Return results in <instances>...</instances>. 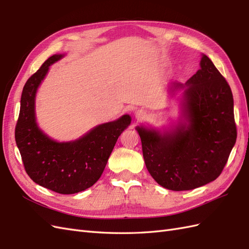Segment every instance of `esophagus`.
<instances>
[{
  "label": "esophagus",
  "mask_w": 249,
  "mask_h": 249,
  "mask_svg": "<svg viewBox=\"0 0 249 249\" xmlns=\"http://www.w3.org/2000/svg\"><path fill=\"white\" fill-rule=\"evenodd\" d=\"M135 118H136L138 122H141V120H144L146 118V112L142 109L137 110L135 112Z\"/></svg>",
  "instance_id": "esophagus-1"
}]
</instances>
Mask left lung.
<instances>
[{
    "instance_id": "obj_1",
    "label": "left lung",
    "mask_w": 249,
    "mask_h": 249,
    "mask_svg": "<svg viewBox=\"0 0 249 249\" xmlns=\"http://www.w3.org/2000/svg\"><path fill=\"white\" fill-rule=\"evenodd\" d=\"M171 89H184L185 122L161 133L137 126L146 168L156 182L173 191L192 190L220 176L237 139L230 85L210 58L200 70Z\"/></svg>"
}]
</instances>
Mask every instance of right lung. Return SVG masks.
I'll return each mask as SVG.
<instances>
[{"mask_svg": "<svg viewBox=\"0 0 249 249\" xmlns=\"http://www.w3.org/2000/svg\"><path fill=\"white\" fill-rule=\"evenodd\" d=\"M63 55H53L28 79L22 89L16 141L28 176L60 194L84 191L97 182L118 137L131 124L130 115L95 126L71 142H57L36 124L35 96L50 65Z\"/></svg>", "mask_w": 249, "mask_h": 249, "instance_id": "obj_1", "label": "right lung"}]
</instances>
